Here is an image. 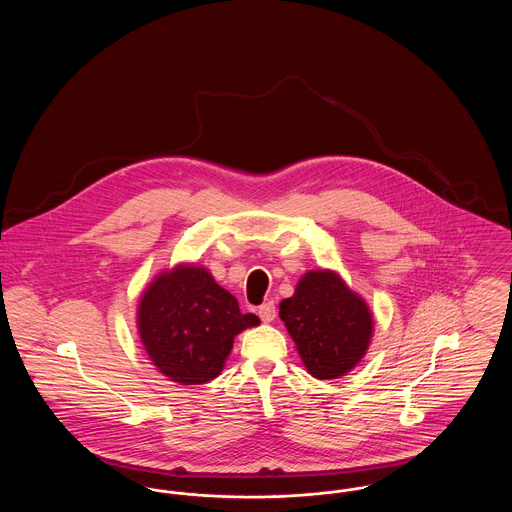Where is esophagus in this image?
Masks as SVG:
<instances>
[{
  "label": "esophagus",
  "instance_id": "34e87169",
  "mask_svg": "<svg viewBox=\"0 0 512 512\" xmlns=\"http://www.w3.org/2000/svg\"><path fill=\"white\" fill-rule=\"evenodd\" d=\"M259 317L263 322H272L274 318H276V307H274V303L272 301H267V303H263L261 307H259Z\"/></svg>",
  "mask_w": 512,
  "mask_h": 512
}]
</instances>
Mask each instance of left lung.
<instances>
[{"instance_id":"8db88e82","label":"left lung","mask_w":512,"mask_h":512,"mask_svg":"<svg viewBox=\"0 0 512 512\" xmlns=\"http://www.w3.org/2000/svg\"><path fill=\"white\" fill-rule=\"evenodd\" d=\"M280 318L318 380L349 372L363 359L372 336V315L363 297L330 270L307 272L292 297L280 303Z\"/></svg>"}]
</instances>
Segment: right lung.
I'll return each mask as SVG.
<instances>
[{
  "instance_id": "right-lung-1",
  "label": "right lung",
  "mask_w": 512,
  "mask_h": 512,
  "mask_svg": "<svg viewBox=\"0 0 512 512\" xmlns=\"http://www.w3.org/2000/svg\"><path fill=\"white\" fill-rule=\"evenodd\" d=\"M232 293L205 268L178 265L157 276L138 307V332L149 359L172 382L192 386L217 378L234 336L257 326Z\"/></svg>"
}]
</instances>
